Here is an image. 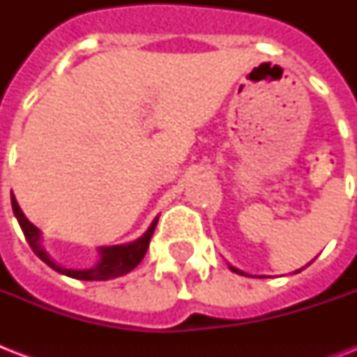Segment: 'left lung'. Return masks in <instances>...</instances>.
Instances as JSON below:
<instances>
[{"instance_id":"1","label":"left lung","mask_w":357,"mask_h":357,"mask_svg":"<svg viewBox=\"0 0 357 357\" xmlns=\"http://www.w3.org/2000/svg\"><path fill=\"white\" fill-rule=\"evenodd\" d=\"M305 266H307V265H305ZM305 266H304V268H305ZM304 268H300V271H304ZM229 271L237 272V274H244L243 271H238V268H235V266H231V265H229ZM300 271H296V272H300ZM244 276H248V274H244ZM252 278H254V276H252Z\"/></svg>"}]
</instances>
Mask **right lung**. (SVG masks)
<instances>
[{"instance_id":"obj_1","label":"right lung","mask_w":357,"mask_h":357,"mask_svg":"<svg viewBox=\"0 0 357 357\" xmlns=\"http://www.w3.org/2000/svg\"><path fill=\"white\" fill-rule=\"evenodd\" d=\"M10 202H13L14 217L18 218L20 228L24 231L25 238H27V243H29V246L33 248V252H35L47 266H52L53 271H57L59 274H64V276L68 278H75V280H85V282L113 280V278L123 276V274H128V272L133 271L135 266L139 265L140 261H142V257L146 255L150 238L151 235H153L157 220H159V217L153 218V222L150 224V228L146 229L144 234L140 235L139 238L131 241V243L114 244V246H100V248H98L100 259H98L96 265L89 266V268H66V266L59 265L57 261H53L52 255L47 254L46 248L42 246L40 229L25 218L24 211L20 209L18 202H16L14 195H10Z\"/></svg>"}]
</instances>
